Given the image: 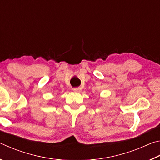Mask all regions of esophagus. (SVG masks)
Wrapping results in <instances>:
<instances>
[{"instance_id": "esophagus-1", "label": "esophagus", "mask_w": 160, "mask_h": 160, "mask_svg": "<svg viewBox=\"0 0 160 160\" xmlns=\"http://www.w3.org/2000/svg\"><path fill=\"white\" fill-rule=\"evenodd\" d=\"M73 91L75 92L80 93V92H82V89L80 88H74V89H73Z\"/></svg>"}]
</instances>
